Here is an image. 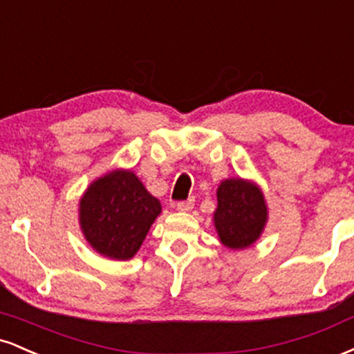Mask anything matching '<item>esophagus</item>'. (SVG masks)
Instances as JSON below:
<instances>
[{
    "label": "esophagus",
    "instance_id": "1",
    "mask_svg": "<svg viewBox=\"0 0 354 354\" xmlns=\"http://www.w3.org/2000/svg\"><path fill=\"white\" fill-rule=\"evenodd\" d=\"M194 206V199H186V201H180L176 203V209L181 211V212H188L193 209Z\"/></svg>",
    "mask_w": 354,
    "mask_h": 354
}]
</instances>
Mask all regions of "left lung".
Here are the masks:
<instances>
[{
	"instance_id": "8db88e82",
	"label": "left lung",
	"mask_w": 354,
	"mask_h": 354,
	"mask_svg": "<svg viewBox=\"0 0 354 354\" xmlns=\"http://www.w3.org/2000/svg\"><path fill=\"white\" fill-rule=\"evenodd\" d=\"M216 196L218 207L212 223L221 244L231 250L254 245L269 221L266 196L257 183L244 178H229L221 181Z\"/></svg>"
}]
</instances>
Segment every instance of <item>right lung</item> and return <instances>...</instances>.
Instances as JSON below:
<instances>
[{
	"label": "right lung",
	"mask_w": 354,
	"mask_h": 354,
	"mask_svg": "<svg viewBox=\"0 0 354 354\" xmlns=\"http://www.w3.org/2000/svg\"><path fill=\"white\" fill-rule=\"evenodd\" d=\"M161 203L131 169L117 168L93 180L79 201V224L95 252L129 261L138 252Z\"/></svg>",
	"instance_id": "add662e5"
}]
</instances>
